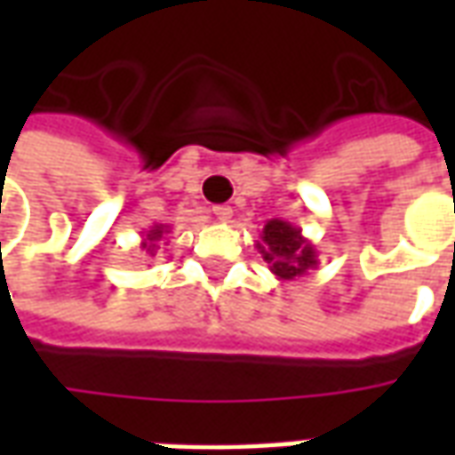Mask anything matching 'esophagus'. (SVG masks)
Listing matches in <instances>:
<instances>
[{"instance_id": "34e87169", "label": "esophagus", "mask_w": 455, "mask_h": 455, "mask_svg": "<svg viewBox=\"0 0 455 455\" xmlns=\"http://www.w3.org/2000/svg\"><path fill=\"white\" fill-rule=\"evenodd\" d=\"M212 212H214V217H217L219 221H228V219L234 217V209L227 207V204H217Z\"/></svg>"}]
</instances>
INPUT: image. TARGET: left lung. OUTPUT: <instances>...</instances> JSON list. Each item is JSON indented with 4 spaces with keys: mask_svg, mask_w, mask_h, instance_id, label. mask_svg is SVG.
Returning <instances> with one entry per match:
<instances>
[{
    "mask_svg": "<svg viewBox=\"0 0 455 455\" xmlns=\"http://www.w3.org/2000/svg\"><path fill=\"white\" fill-rule=\"evenodd\" d=\"M256 248L277 280H299L319 267V253L302 236V228L283 219L267 221Z\"/></svg>",
    "mask_w": 455,
    "mask_h": 455,
    "instance_id": "obj_1",
    "label": "left lung"
}]
</instances>
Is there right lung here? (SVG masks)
<instances>
[{
  "label": "right lung",
  "instance_id": "add662e5",
  "mask_svg": "<svg viewBox=\"0 0 455 455\" xmlns=\"http://www.w3.org/2000/svg\"><path fill=\"white\" fill-rule=\"evenodd\" d=\"M170 227L168 224H153V227L148 228V231H143L140 234V253L148 258H156L158 253H163V248L168 246L170 243Z\"/></svg>",
  "mask_w": 455,
  "mask_h": 455
}]
</instances>
